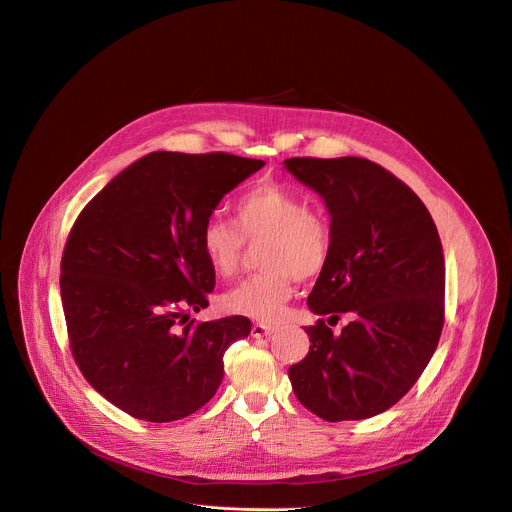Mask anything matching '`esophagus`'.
<instances>
[{
	"instance_id": "esophagus-1",
	"label": "esophagus",
	"mask_w": 512,
	"mask_h": 512,
	"mask_svg": "<svg viewBox=\"0 0 512 512\" xmlns=\"http://www.w3.org/2000/svg\"><path fill=\"white\" fill-rule=\"evenodd\" d=\"M275 331V327L273 325H265V323H255L253 325V329H251V335L253 337H267V335H271Z\"/></svg>"
}]
</instances>
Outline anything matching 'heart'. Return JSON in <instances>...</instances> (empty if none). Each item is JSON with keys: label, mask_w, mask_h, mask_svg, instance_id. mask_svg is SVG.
<instances>
[{"label": "heart", "mask_w": 512, "mask_h": 512, "mask_svg": "<svg viewBox=\"0 0 512 512\" xmlns=\"http://www.w3.org/2000/svg\"><path fill=\"white\" fill-rule=\"evenodd\" d=\"M235 225L219 215L205 221L201 249L221 277H231L243 257L245 241L259 245L257 275L241 281L223 297L227 311L257 321L283 315L295 291V281L319 277L333 253V225L327 215L279 185L259 183L235 203Z\"/></svg>", "instance_id": "heart-1"}]
</instances>
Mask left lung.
Listing matches in <instances>:
<instances>
[{"label":"left lung","mask_w":512,"mask_h":512,"mask_svg":"<svg viewBox=\"0 0 512 512\" xmlns=\"http://www.w3.org/2000/svg\"><path fill=\"white\" fill-rule=\"evenodd\" d=\"M285 167L327 203L333 253L307 305L351 321L333 335L305 327L311 347L289 367L299 403L317 417L361 421L399 403L429 365L445 323V257L437 225L391 171L363 157H291Z\"/></svg>","instance_id":"left-lung-1"}]
</instances>
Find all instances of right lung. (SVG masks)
Segmentation results:
<instances>
[{
    "instance_id": "1",
    "label": "right lung",
    "mask_w": 512,
    "mask_h": 512,
    "mask_svg": "<svg viewBox=\"0 0 512 512\" xmlns=\"http://www.w3.org/2000/svg\"><path fill=\"white\" fill-rule=\"evenodd\" d=\"M265 163L223 151H153L113 177L77 215L61 255L69 349L117 409L169 423L211 401L223 355L251 333L235 315L195 323L215 271L201 229L225 193Z\"/></svg>"
}]
</instances>
